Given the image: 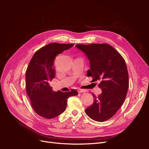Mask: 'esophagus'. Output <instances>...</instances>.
I'll return each instance as SVG.
<instances>
[{"label": "esophagus", "instance_id": "obj_1", "mask_svg": "<svg viewBox=\"0 0 149 149\" xmlns=\"http://www.w3.org/2000/svg\"><path fill=\"white\" fill-rule=\"evenodd\" d=\"M77 91H78V92H79V93H82V92H86L87 91H86V90H84V89H79L77 90Z\"/></svg>", "mask_w": 149, "mask_h": 149}]
</instances>
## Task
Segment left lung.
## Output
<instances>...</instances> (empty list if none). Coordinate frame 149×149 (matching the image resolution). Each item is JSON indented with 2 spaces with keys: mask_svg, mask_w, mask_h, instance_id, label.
Here are the masks:
<instances>
[{
  "mask_svg": "<svg viewBox=\"0 0 149 149\" xmlns=\"http://www.w3.org/2000/svg\"><path fill=\"white\" fill-rule=\"evenodd\" d=\"M86 55L91 69L88 76L92 81H100L102 93L98 97L92 93L93 103L85 110L93 120L103 122L117 112L126 98L129 88V74L123 57L111 45L106 43L77 45Z\"/></svg>",
  "mask_w": 149,
  "mask_h": 149,
  "instance_id": "obj_1",
  "label": "left lung"
}]
</instances>
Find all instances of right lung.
<instances>
[{"mask_svg":"<svg viewBox=\"0 0 149 149\" xmlns=\"http://www.w3.org/2000/svg\"><path fill=\"white\" fill-rule=\"evenodd\" d=\"M74 44L52 43L37 51L26 70V91L31 106L38 115L52 119L61 114L67 106L68 98L78 95L75 89L54 92L49 85L55 78L52 68L57 54L69 49Z\"/></svg>","mask_w":149,"mask_h":149,"instance_id":"right-lung-1","label":"right lung"}]
</instances>
